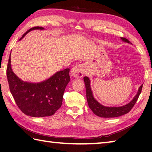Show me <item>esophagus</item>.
I'll list each match as a JSON object with an SVG mask.
<instances>
[{
    "label": "esophagus",
    "mask_w": 152,
    "mask_h": 152,
    "mask_svg": "<svg viewBox=\"0 0 152 152\" xmlns=\"http://www.w3.org/2000/svg\"><path fill=\"white\" fill-rule=\"evenodd\" d=\"M72 76L75 78H82L84 74V66L82 64L74 66L71 71Z\"/></svg>",
    "instance_id": "1"
}]
</instances>
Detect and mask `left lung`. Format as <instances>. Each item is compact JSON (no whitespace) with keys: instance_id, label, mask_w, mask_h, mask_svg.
<instances>
[{"instance_id":"obj_1","label":"left lung","mask_w":152,"mask_h":152,"mask_svg":"<svg viewBox=\"0 0 152 152\" xmlns=\"http://www.w3.org/2000/svg\"><path fill=\"white\" fill-rule=\"evenodd\" d=\"M123 42L129 43L130 42L125 37H121ZM84 81L85 83L86 86V99L87 102H88V106L90 109L92 110L95 115L97 116L104 118H110V117H117L121 116L125 114H127L132 110V108L134 106L135 102H137L140 94H141V90H142L143 84H141L140 88H139L138 92L137 94L135 95L133 99L129 103L125 105H123L122 107H105L100 104L96 99H94L93 95H92V92L91 88V84H90V80L87 76L84 77Z\"/></svg>"}]
</instances>
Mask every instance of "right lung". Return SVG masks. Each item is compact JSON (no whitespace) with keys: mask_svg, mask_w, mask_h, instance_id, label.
I'll use <instances>...</instances> for the list:
<instances>
[{"mask_svg":"<svg viewBox=\"0 0 152 152\" xmlns=\"http://www.w3.org/2000/svg\"><path fill=\"white\" fill-rule=\"evenodd\" d=\"M44 29L35 27L24 33L20 40L30 31ZM70 69L59 71L50 78L39 83L22 81L12 70L11 55L7 68L9 89L18 107L26 115L43 117L53 115L62 104L64 91L70 82Z\"/></svg>","mask_w":152,"mask_h":152,"instance_id":"obj_1","label":"right lung"}]
</instances>
